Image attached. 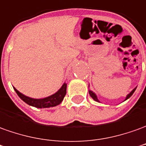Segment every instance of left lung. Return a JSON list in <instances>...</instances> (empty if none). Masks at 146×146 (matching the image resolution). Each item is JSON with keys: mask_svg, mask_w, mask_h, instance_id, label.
Here are the masks:
<instances>
[{"mask_svg": "<svg viewBox=\"0 0 146 146\" xmlns=\"http://www.w3.org/2000/svg\"><path fill=\"white\" fill-rule=\"evenodd\" d=\"M135 89H136V88H134V89H133V90L131 91V92H130V93H129V94L127 95V96H126V100H127L128 98H130V96H131L133 95V92H134V91H135ZM89 94H90L91 97L92 98V99H93L94 100H96V101H98V102H99V100H98L97 97H96V94H95L94 92H92V91H89Z\"/></svg>", "mask_w": 146, "mask_h": 146, "instance_id": "left-lung-1", "label": "left lung"}]
</instances>
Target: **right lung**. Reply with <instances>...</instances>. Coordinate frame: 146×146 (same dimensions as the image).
Wrapping results in <instances>:
<instances>
[{"label":"right lung","mask_w":146,"mask_h":146,"mask_svg":"<svg viewBox=\"0 0 146 146\" xmlns=\"http://www.w3.org/2000/svg\"><path fill=\"white\" fill-rule=\"evenodd\" d=\"M66 83L63 84L62 88L59 89L56 93L48 97L43 98V99H32V98L27 97L22 93H20L18 90H16L14 88L17 95L20 98L27 104L33 106L38 108H50V107H55L57 105L60 104L66 94Z\"/></svg>","instance_id":"right-lung-1"}]
</instances>
